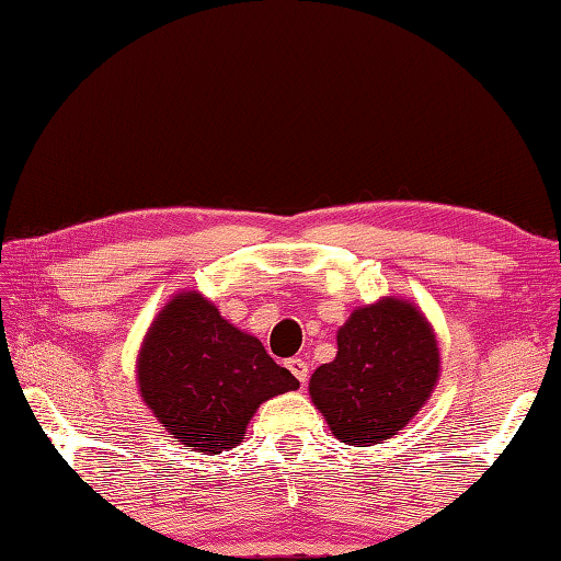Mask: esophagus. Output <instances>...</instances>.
<instances>
[{"label": "esophagus", "instance_id": "esophagus-1", "mask_svg": "<svg viewBox=\"0 0 561 561\" xmlns=\"http://www.w3.org/2000/svg\"><path fill=\"white\" fill-rule=\"evenodd\" d=\"M287 368H289V371L294 374V378H297L301 386H307V378H309L307 360H304V358H289L287 360Z\"/></svg>", "mask_w": 561, "mask_h": 561}]
</instances>
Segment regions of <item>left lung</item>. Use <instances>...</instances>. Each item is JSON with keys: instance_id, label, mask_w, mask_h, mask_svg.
<instances>
[{"instance_id": "obj_1", "label": "left lung", "mask_w": 561, "mask_h": 561, "mask_svg": "<svg viewBox=\"0 0 561 561\" xmlns=\"http://www.w3.org/2000/svg\"><path fill=\"white\" fill-rule=\"evenodd\" d=\"M336 358L309 378L311 403L341 443L393 438L428 403L440 378L435 329L413 301L381 297L351 311Z\"/></svg>"}]
</instances>
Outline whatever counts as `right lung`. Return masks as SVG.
<instances>
[{
  "instance_id": "1",
  "label": "right lung",
  "mask_w": 561,
  "mask_h": 561,
  "mask_svg": "<svg viewBox=\"0 0 561 561\" xmlns=\"http://www.w3.org/2000/svg\"><path fill=\"white\" fill-rule=\"evenodd\" d=\"M136 376L140 398L170 438L203 455L234 448L264 401L299 388L257 336L230 324L193 289L158 311Z\"/></svg>"
}]
</instances>
